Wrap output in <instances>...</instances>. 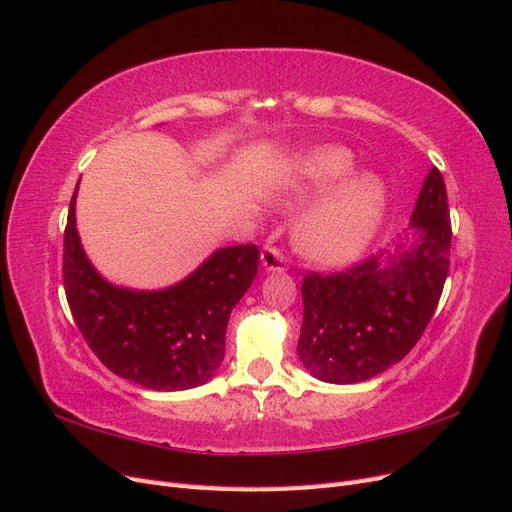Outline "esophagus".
<instances>
[{
    "label": "esophagus",
    "instance_id": "34e87169",
    "mask_svg": "<svg viewBox=\"0 0 512 512\" xmlns=\"http://www.w3.org/2000/svg\"><path fill=\"white\" fill-rule=\"evenodd\" d=\"M260 262L265 271H284L286 269V256L277 247H265L260 254Z\"/></svg>",
    "mask_w": 512,
    "mask_h": 512
}]
</instances>
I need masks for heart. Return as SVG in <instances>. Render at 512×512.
<instances>
[{"mask_svg": "<svg viewBox=\"0 0 512 512\" xmlns=\"http://www.w3.org/2000/svg\"><path fill=\"white\" fill-rule=\"evenodd\" d=\"M356 160L342 145L309 151L299 168L294 194L299 200L324 196L294 228L297 250L320 265H344L359 256L378 230L386 209V188L374 173H354ZM343 185L339 186L338 183Z\"/></svg>", "mask_w": 512, "mask_h": 512, "instance_id": "1", "label": "heart"}]
</instances>
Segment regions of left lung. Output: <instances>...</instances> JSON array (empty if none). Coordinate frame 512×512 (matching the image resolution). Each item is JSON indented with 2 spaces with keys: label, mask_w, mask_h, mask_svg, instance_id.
Instances as JSON below:
<instances>
[{
  "label": "left lung",
  "mask_w": 512,
  "mask_h": 512,
  "mask_svg": "<svg viewBox=\"0 0 512 512\" xmlns=\"http://www.w3.org/2000/svg\"><path fill=\"white\" fill-rule=\"evenodd\" d=\"M410 226L416 243L369 256L337 273H307L297 352L314 378L354 384L374 378L414 348L436 312L448 275L451 215L433 166Z\"/></svg>",
  "instance_id": "left-lung-1"
}]
</instances>
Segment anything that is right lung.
Wrapping results in <instances>:
<instances>
[{
  "mask_svg": "<svg viewBox=\"0 0 512 512\" xmlns=\"http://www.w3.org/2000/svg\"><path fill=\"white\" fill-rule=\"evenodd\" d=\"M76 190L64 232V288L89 348L113 374L145 389L185 391L211 380L224 361L232 307L258 273V247H222L183 282L164 290L119 288L108 284L83 252Z\"/></svg>",
  "mask_w": 512,
  "mask_h": 512,
  "instance_id": "right-lung-1",
  "label": "right lung"
}]
</instances>
